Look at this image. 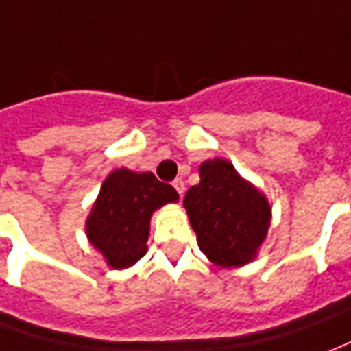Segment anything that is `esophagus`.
<instances>
[{"label":"esophagus","instance_id":"34e87169","mask_svg":"<svg viewBox=\"0 0 351 351\" xmlns=\"http://www.w3.org/2000/svg\"><path fill=\"white\" fill-rule=\"evenodd\" d=\"M173 186H175V190L178 192V195L182 197L184 195V182H182V178H175L173 180Z\"/></svg>","mask_w":351,"mask_h":351}]
</instances>
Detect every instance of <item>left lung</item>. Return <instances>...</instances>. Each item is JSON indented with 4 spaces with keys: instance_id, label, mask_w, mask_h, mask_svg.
I'll return each instance as SVG.
<instances>
[{
    "instance_id": "8db88e82",
    "label": "left lung",
    "mask_w": 351,
    "mask_h": 351,
    "mask_svg": "<svg viewBox=\"0 0 351 351\" xmlns=\"http://www.w3.org/2000/svg\"><path fill=\"white\" fill-rule=\"evenodd\" d=\"M199 176L184 197L199 249L217 266H243L266 237L268 201L224 159L205 161Z\"/></svg>"
}]
</instances>
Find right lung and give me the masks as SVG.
<instances>
[{"mask_svg":"<svg viewBox=\"0 0 351 351\" xmlns=\"http://www.w3.org/2000/svg\"><path fill=\"white\" fill-rule=\"evenodd\" d=\"M178 199L171 184L154 173L117 169L100 188L99 199L87 218L89 241L112 268H127L146 254L152 213Z\"/></svg>","mask_w":351,"mask_h":351,"instance_id":"add662e5","label":"right lung"}]
</instances>
